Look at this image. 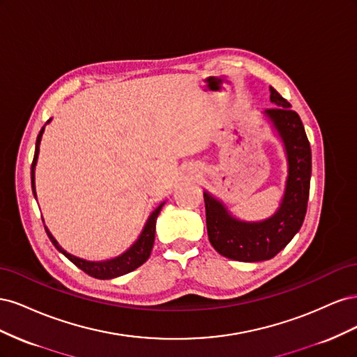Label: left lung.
Returning a JSON list of instances; mask_svg holds the SVG:
<instances>
[{
	"label": "left lung",
	"instance_id": "left-lung-1",
	"mask_svg": "<svg viewBox=\"0 0 357 357\" xmlns=\"http://www.w3.org/2000/svg\"><path fill=\"white\" fill-rule=\"evenodd\" d=\"M269 98L277 107L265 110L283 142L287 158L284 195L278 210L265 220L234 218L225 204L204 192L208 240L214 250L240 262H261L274 257L294 238L305 219L311 178V147L296 112L274 88Z\"/></svg>",
	"mask_w": 357,
	"mask_h": 357
}]
</instances>
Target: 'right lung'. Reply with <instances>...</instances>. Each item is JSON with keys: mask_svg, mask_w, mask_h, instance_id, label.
Returning <instances> with one entry per match:
<instances>
[{"mask_svg": "<svg viewBox=\"0 0 357 357\" xmlns=\"http://www.w3.org/2000/svg\"><path fill=\"white\" fill-rule=\"evenodd\" d=\"M50 122V121H49ZM47 122V123H49ZM46 126V125H45ZM45 126L41 128V131L37 137V143H36V153H34V160H32V165H31V185H32V192H34V197L36 195V165H37V159H38V152H40V142H41V137L43 132H45ZM165 202H162L160 205L155 208V211L149 215V219L144 225V228L139 234V236L137 238V241L128 248L126 252H123L122 255H119L113 259H107V261H100V262H93V261H84V259H80L77 256H73L68 252L63 250V248L58 244V241L53 238V235L50 234V231L45 226V229L47 232V236L50 238L52 244L55 245L58 250L66 256L67 259L80 268L82 271H84L88 275L93 277V278H100V280H110V278H116V277H121L125 275L128 273L134 271L138 266H142L152 253V248H153V243H155V229H156V219L159 215L160 208L164 207Z\"/></svg>", "mask_w": 357, "mask_h": 357, "instance_id": "1", "label": "right lung"}]
</instances>
